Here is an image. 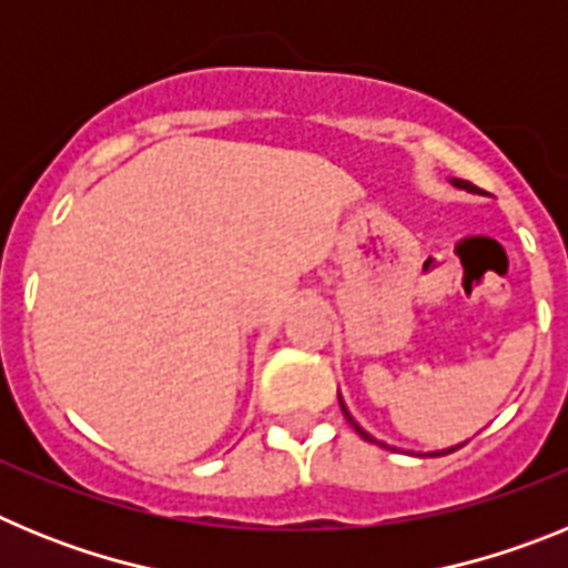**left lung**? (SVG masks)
I'll use <instances>...</instances> for the list:
<instances>
[{
	"label": "left lung",
	"mask_w": 568,
	"mask_h": 568,
	"mask_svg": "<svg viewBox=\"0 0 568 568\" xmlns=\"http://www.w3.org/2000/svg\"><path fill=\"white\" fill-rule=\"evenodd\" d=\"M453 184H455V187H460V190H469V193H480V190H478V187H475V184L464 182V179H453ZM338 400H341V395H338ZM341 409H344L346 420H349V424H353V429H355V433H358V435H361V438H364V440H369V444H378V446H386V444H384V440H375V438H373V435H369V433H364V429H361V426H358V424H355V418H353V415H349V409H346V406H344V400H341ZM460 446H464V444H460ZM460 446H453V449H444V453H429V455H449V453H455V449H460ZM386 449H393V446H386Z\"/></svg>",
	"instance_id": "obj_1"
}]
</instances>
